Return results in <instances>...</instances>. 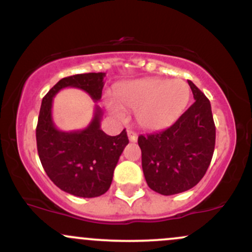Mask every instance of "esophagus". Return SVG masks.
Here are the masks:
<instances>
[{
    "label": "esophagus",
    "mask_w": 252,
    "mask_h": 252,
    "mask_svg": "<svg viewBox=\"0 0 252 252\" xmlns=\"http://www.w3.org/2000/svg\"><path fill=\"white\" fill-rule=\"evenodd\" d=\"M128 137L130 142H136V141H137V135H136V132L132 131V130H128Z\"/></svg>",
    "instance_id": "34e87169"
}]
</instances>
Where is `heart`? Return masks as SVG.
<instances>
[{
    "instance_id": "1",
    "label": "heart",
    "mask_w": 252,
    "mask_h": 252,
    "mask_svg": "<svg viewBox=\"0 0 252 252\" xmlns=\"http://www.w3.org/2000/svg\"><path fill=\"white\" fill-rule=\"evenodd\" d=\"M190 98V89L182 79L148 78L130 82L116 91L123 109L136 111L137 123L144 129L160 130L172 126L184 114ZM112 114L123 117L117 103L109 100Z\"/></svg>"
}]
</instances>
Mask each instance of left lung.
I'll use <instances>...</instances> for the list:
<instances>
[{
	"label": "left lung",
	"instance_id": "left-lung-1",
	"mask_svg": "<svg viewBox=\"0 0 252 252\" xmlns=\"http://www.w3.org/2000/svg\"><path fill=\"white\" fill-rule=\"evenodd\" d=\"M195 102L162 131L138 136L148 186L162 195L194 187L205 175L216 144L210 100L189 80Z\"/></svg>",
	"mask_w": 252,
	"mask_h": 252
}]
</instances>
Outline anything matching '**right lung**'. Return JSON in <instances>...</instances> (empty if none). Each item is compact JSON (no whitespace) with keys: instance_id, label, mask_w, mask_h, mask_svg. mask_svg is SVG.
Segmentation results:
<instances>
[{"instance_id":"1","label":"right lung","mask_w":252,"mask_h":252,"mask_svg":"<svg viewBox=\"0 0 252 252\" xmlns=\"http://www.w3.org/2000/svg\"><path fill=\"white\" fill-rule=\"evenodd\" d=\"M105 73H83L60 79L42 98L36 126V147L46 174L66 193L94 198L110 189L115 167L129 143L126 129L109 136L100 129L102 110L96 105L91 123L83 130L62 131L52 120L53 97L62 89L84 90L98 102Z\"/></svg>"}]
</instances>
